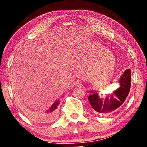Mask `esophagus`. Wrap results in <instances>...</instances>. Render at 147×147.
I'll return each instance as SVG.
<instances>
[{"label": "esophagus", "instance_id": "obj_1", "mask_svg": "<svg viewBox=\"0 0 147 147\" xmlns=\"http://www.w3.org/2000/svg\"><path fill=\"white\" fill-rule=\"evenodd\" d=\"M78 86H80V85H81V84H80V83H78Z\"/></svg>", "mask_w": 147, "mask_h": 147}]
</instances>
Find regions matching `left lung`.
<instances>
[{
	"instance_id": "left-lung-1",
	"label": "left lung",
	"mask_w": 147,
	"mask_h": 147,
	"mask_svg": "<svg viewBox=\"0 0 147 147\" xmlns=\"http://www.w3.org/2000/svg\"><path fill=\"white\" fill-rule=\"evenodd\" d=\"M119 88L111 94L99 96L98 92L90 91L88 100L93 111L100 115H108L119 108L128 95L131 84V71L126 69L119 80Z\"/></svg>"
}]
</instances>
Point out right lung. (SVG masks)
<instances>
[{"label":"right lung","instance_id":"add662e5","mask_svg":"<svg viewBox=\"0 0 147 147\" xmlns=\"http://www.w3.org/2000/svg\"><path fill=\"white\" fill-rule=\"evenodd\" d=\"M59 104V100H57L49 108V110H47L43 113L33 114L32 116L36 121L42 122V123H47V122L53 120V119H54L56 116V111Z\"/></svg>","mask_w":147,"mask_h":147}]
</instances>
